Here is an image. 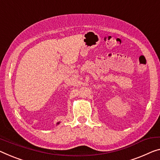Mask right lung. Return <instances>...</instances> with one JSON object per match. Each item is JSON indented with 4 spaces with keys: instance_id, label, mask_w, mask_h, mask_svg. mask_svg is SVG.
Here are the masks:
<instances>
[{
    "instance_id": "add662e5",
    "label": "right lung",
    "mask_w": 160,
    "mask_h": 160,
    "mask_svg": "<svg viewBox=\"0 0 160 160\" xmlns=\"http://www.w3.org/2000/svg\"><path fill=\"white\" fill-rule=\"evenodd\" d=\"M59 123H60V122H57V124H59Z\"/></svg>"
}]
</instances>
